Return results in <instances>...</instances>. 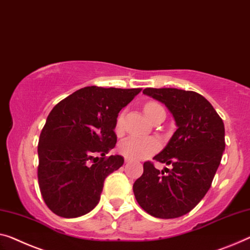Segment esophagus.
I'll list each match as a JSON object with an SVG mask.
<instances>
[{
  "instance_id": "34e87169",
  "label": "esophagus",
  "mask_w": 250,
  "mask_h": 250,
  "mask_svg": "<svg viewBox=\"0 0 250 250\" xmlns=\"http://www.w3.org/2000/svg\"><path fill=\"white\" fill-rule=\"evenodd\" d=\"M125 163H129V162H131V159L128 158V157H125Z\"/></svg>"
}]
</instances>
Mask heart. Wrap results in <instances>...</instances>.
I'll return each mask as SVG.
<instances>
[{"label":"heart","instance_id":"obj_1","mask_svg":"<svg viewBox=\"0 0 250 250\" xmlns=\"http://www.w3.org/2000/svg\"><path fill=\"white\" fill-rule=\"evenodd\" d=\"M159 109H163V107L156 102H148L144 107L145 113L148 118ZM122 125H124V114H120L117 119L115 128H117V130H121ZM159 148H161V143L156 138L130 137L125 141H122L120 146H119V150H120L121 154H124L129 158L144 159L158 151Z\"/></svg>","mask_w":250,"mask_h":250}]
</instances>
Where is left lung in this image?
Returning a JSON list of instances; mask_svg holds the SVG:
<instances>
[{
  "mask_svg": "<svg viewBox=\"0 0 250 250\" xmlns=\"http://www.w3.org/2000/svg\"><path fill=\"white\" fill-rule=\"evenodd\" d=\"M143 93L165 104L177 129L154 157L173 168L165 175L146 162L143 175L133 184V193L139 206L152 217H182L210 188L226 148L225 125L211 103L196 92L149 87Z\"/></svg>",
  "mask_w": 250,
  "mask_h": 250,
  "instance_id": "obj_1",
  "label": "left lung"
}]
</instances>
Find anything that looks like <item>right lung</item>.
<instances>
[{"instance_id":"right-lung-1","label":"right lung","mask_w":250,"mask_h":250,"mask_svg":"<svg viewBox=\"0 0 250 250\" xmlns=\"http://www.w3.org/2000/svg\"><path fill=\"white\" fill-rule=\"evenodd\" d=\"M140 91L88 86L51 110L39 138L38 182L55 214L78 218L98 206L105 177L125 162L105 157L117 144L118 114Z\"/></svg>"}]
</instances>
